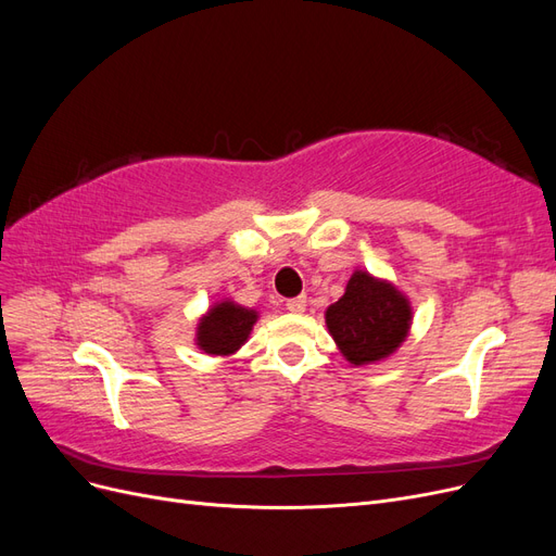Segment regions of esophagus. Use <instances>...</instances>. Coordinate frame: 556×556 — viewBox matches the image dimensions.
Masks as SVG:
<instances>
[{
	"label": "esophagus",
	"instance_id": "34e87169",
	"mask_svg": "<svg viewBox=\"0 0 556 556\" xmlns=\"http://www.w3.org/2000/svg\"><path fill=\"white\" fill-rule=\"evenodd\" d=\"M306 304H308L306 296H294V299H288V304H285V306H288L290 313H304Z\"/></svg>",
	"mask_w": 556,
	"mask_h": 556
}]
</instances>
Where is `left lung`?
Returning a JSON list of instances; mask_svg holds the SVG:
<instances>
[{"label":"left lung","instance_id":"obj_1","mask_svg":"<svg viewBox=\"0 0 556 556\" xmlns=\"http://www.w3.org/2000/svg\"><path fill=\"white\" fill-rule=\"evenodd\" d=\"M325 323L343 357L364 366L390 357L406 341L413 308L392 282L355 271L345 294L327 308Z\"/></svg>","mask_w":556,"mask_h":556}]
</instances>
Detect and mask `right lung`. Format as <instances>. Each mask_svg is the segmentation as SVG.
<instances>
[{"mask_svg":"<svg viewBox=\"0 0 556 556\" xmlns=\"http://www.w3.org/2000/svg\"><path fill=\"white\" fill-rule=\"evenodd\" d=\"M257 323V311L233 304L231 299L217 301L208 313L199 319L197 325V345L206 355L229 357L237 352Z\"/></svg>","mask_w":556,"mask_h":556,"instance_id":"obj_1","label":"right lung"}]
</instances>
